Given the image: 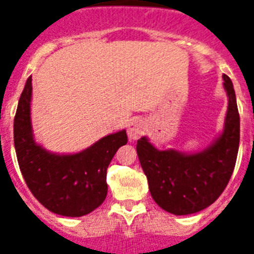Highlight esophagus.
<instances>
[{"instance_id": "esophagus-1", "label": "esophagus", "mask_w": 254, "mask_h": 254, "mask_svg": "<svg viewBox=\"0 0 254 254\" xmlns=\"http://www.w3.org/2000/svg\"><path fill=\"white\" fill-rule=\"evenodd\" d=\"M146 126L144 121L141 119H132L131 122L127 126V135H128V139L131 140H137L140 136L145 132Z\"/></svg>"}]
</instances>
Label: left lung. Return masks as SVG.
I'll return each instance as SVG.
<instances>
[{"instance_id":"8db88e82","label":"left lung","mask_w":254,"mask_h":254,"mask_svg":"<svg viewBox=\"0 0 254 254\" xmlns=\"http://www.w3.org/2000/svg\"><path fill=\"white\" fill-rule=\"evenodd\" d=\"M228 106L222 133L204 150H160L148 137L137 140V156L153 200L175 215L193 214L211 205L231 178L240 141V117L231 79L223 75Z\"/></svg>"}]
</instances>
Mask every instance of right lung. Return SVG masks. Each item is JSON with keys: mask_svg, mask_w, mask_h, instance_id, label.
I'll return each instance as SVG.
<instances>
[{"mask_svg": "<svg viewBox=\"0 0 254 254\" xmlns=\"http://www.w3.org/2000/svg\"><path fill=\"white\" fill-rule=\"evenodd\" d=\"M31 98L29 76L14 118L16 158L29 190L40 204L56 214L81 217L91 213L106 198V170L117 150L127 144L126 129L105 136L74 154L49 152L33 137Z\"/></svg>", "mask_w": 254, "mask_h": 254, "instance_id": "right-lung-1", "label": "right lung"}]
</instances>
